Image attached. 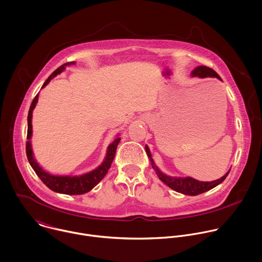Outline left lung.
I'll return each mask as SVG.
<instances>
[{
  "label": "left lung",
  "instance_id": "8db88e82",
  "mask_svg": "<svg viewBox=\"0 0 262 262\" xmlns=\"http://www.w3.org/2000/svg\"><path fill=\"white\" fill-rule=\"evenodd\" d=\"M191 76L192 77H200V78H207V77H211V78H217L219 80H221V78L218 76V74L213 71L212 69L208 68V67H198L195 68L192 72H191ZM145 150L147 154V157L149 158L150 162H151V166L156 172V174L158 175V177L165 183L167 184L170 188L174 189L177 192L183 193V194H187V195H196L200 193H203L205 191H208L210 189H212L213 187L217 186L219 183H221L226 176L228 175L229 171L222 176L220 179L214 180V181H199L196 179H193L191 177H170L164 173H162L159 168L156 166V164L154 163V160L151 158L150 151L148 149V147L145 145Z\"/></svg>",
  "mask_w": 262,
  "mask_h": 262
}]
</instances>
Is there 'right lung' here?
Instances as JSON below:
<instances>
[{
    "mask_svg": "<svg viewBox=\"0 0 262 262\" xmlns=\"http://www.w3.org/2000/svg\"><path fill=\"white\" fill-rule=\"evenodd\" d=\"M72 64H75V62L74 61L67 62V63L62 64L61 67H59L46 80V82L44 83L42 88H44L51 81V79H53L54 77H56L57 75L62 73L64 71L66 67L72 66ZM38 98H39V94H37L36 97L34 98L33 102L31 104L30 111H29V116H28L27 156H28V160H29L32 168L34 169L36 174L40 177V179L43 181V183H45L53 191H56V192H59V193H66V194H83L85 192L90 191L95 185H97L101 181V179L105 176L108 169L111 168V165H112V163L114 161V158H115V155H116L117 146H118L121 138L117 137L108 145L106 156H105V159H104L103 163L99 167H97L95 170H93L89 173L80 175V176H56V175H51V174L45 172L39 166V164L36 162V160L34 159L33 150H32V144H31V141H30V139L32 138V133H33V130H32L33 111H34V108H35V106L38 102Z\"/></svg>",
    "mask_w": 262,
    "mask_h": 262,
    "instance_id": "right-lung-1",
    "label": "right lung"
}]
</instances>
